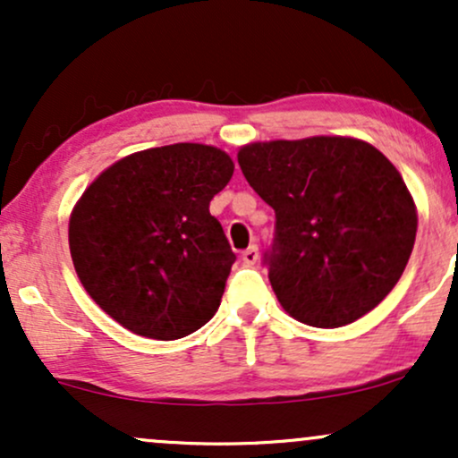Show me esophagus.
Returning <instances> with one entry per match:
<instances>
[{
    "label": "esophagus",
    "mask_w": 458,
    "mask_h": 458,
    "mask_svg": "<svg viewBox=\"0 0 458 458\" xmlns=\"http://www.w3.org/2000/svg\"><path fill=\"white\" fill-rule=\"evenodd\" d=\"M243 262L245 265H256L259 262V245H250L243 251Z\"/></svg>",
    "instance_id": "esophagus-1"
}]
</instances>
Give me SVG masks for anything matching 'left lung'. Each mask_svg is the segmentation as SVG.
I'll return each mask as SVG.
<instances>
[{
    "instance_id": "8db88e82",
    "label": "left lung",
    "mask_w": 458,
    "mask_h": 458,
    "mask_svg": "<svg viewBox=\"0 0 458 458\" xmlns=\"http://www.w3.org/2000/svg\"><path fill=\"white\" fill-rule=\"evenodd\" d=\"M239 165L276 211L262 265L282 308L334 329L379 306L418 230L411 193L387 157L351 138L277 140L241 148Z\"/></svg>"
}]
</instances>
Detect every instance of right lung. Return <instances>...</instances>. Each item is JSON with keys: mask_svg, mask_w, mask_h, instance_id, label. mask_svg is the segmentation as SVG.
Returning <instances> with one entry per match:
<instances>
[{"mask_svg": "<svg viewBox=\"0 0 458 458\" xmlns=\"http://www.w3.org/2000/svg\"><path fill=\"white\" fill-rule=\"evenodd\" d=\"M234 163L204 144L124 157L86 189L68 224L83 288L133 334L176 340L217 312L236 256L208 211Z\"/></svg>", "mask_w": 458, "mask_h": 458, "instance_id": "right-lung-1", "label": "right lung"}]
</instances>
